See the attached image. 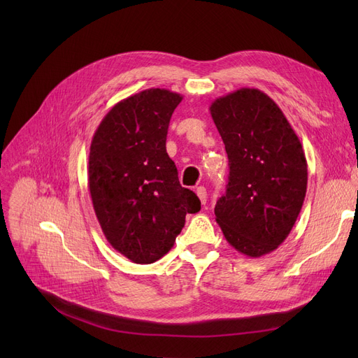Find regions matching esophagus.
<instances>
[{
  "label": "esophagus",
  "mask_w": 358,
  "mask_h": 358,
  "mask_svg": "<svg viewBox=\"0 0 358 358\" xmlns=\"http://www.w3.org/2000/svg\"><path fill=\"white\" fill-rule=\"evenodd\" d=\"M196 193H197V196H199V199H200V201H201V204H206V201H208V192H206V189L204 187H197L196 189Z\"/></svg>",
  "instance_id": "1"
}]
</instances>
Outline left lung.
Returning a JSON list of instances; mask_svg holds the SVG:
<instances>
[{
	"mask_svg": "<svg viewBox=\"0 0 358 358\" xmlns=\"http://www.w3.org/2000/svg\"><path fill=\"white\" fill-rule=\"evenodd\" d=\"M210 115L229 159L216 222L238 252L251 258L270 254L302 210L308 187L302 143L274 100L257 88L216 99Z\"/></svg>",
	"mask_w": 358,
	"mask_h": 358,
	"instance_id": "obj_1",
	"label": "left lung"
}]
</instances>
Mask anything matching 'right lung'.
Returning <instances> with one entry per match:
<instances>
[{"label": "right lung", "instance_id": "add662e5", "mask_svg": "<svg viewBox=\"0 0 358 358\" xmlns=\"http://www.w3.org/2000/svg\"><path fill=\"white\" fill-rule=\"evenodd\" d=\"M182 96L149 88L113 106L92 136L88 190L110 245L136 264H152L174 247L199 197L178 181L165 141Z\"/></svg>", "mask_w": 358, "mask_h": 358}]
</instances>
